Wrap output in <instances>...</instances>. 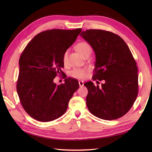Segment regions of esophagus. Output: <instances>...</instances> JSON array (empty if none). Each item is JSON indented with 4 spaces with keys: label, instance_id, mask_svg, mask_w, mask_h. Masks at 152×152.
I'll list each match as a JSON object with an SVG mask.
<instances>
[{
    "label": "esophagus",
    "instance_id": "obj_1",
    "mask_svg": "<svg viewBox=\"0 0 152 152\" xmlns=\"http://www.w3.org/2000/svg\"><path fill=\"white\" fill-rule=\"evenodd\" d=\"M79 86H80V87H82V86H84V82L80 80V81L79 82Z\"/></svg>",
    "mask_w": 152,
    "mask_h": 152
}]
</instances>
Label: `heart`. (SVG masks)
Masks as SVG:
<instances>
[{"instance_id":"heart-1","label":"heart","mask_w":152,"mask_h":152,"mask_svg":"<svg viewBox=\"0 0 152 152\" xmlns=\"http://www.w3.org/2000/svg\"><path fill=\"white\" fill-rule=\"evenodd\" d=\"M75 49L82 56H84L87 54H90L92 51V48L91 45L86 42H81L78 43ZM67 59V52H65L63 55V61L64 63H66ZM88 72V69L86 68H77L72 70L70 72V75L77 79H82L87 76V73Z\"/></svg>"}]
</instances>
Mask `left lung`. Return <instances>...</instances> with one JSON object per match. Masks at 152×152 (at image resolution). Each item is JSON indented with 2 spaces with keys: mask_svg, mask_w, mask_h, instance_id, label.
<instances>
[{
  "mask_svg": "<svg viewBox=\"0 0 152 152\" xmlns=\"http://www.w3.org/2000/svg\"><path fill=\"white\" fill-rule=\"evenodd\" d=\"M80 36L95 53L93 79L104 80L101 87L91 81L84 84L88 90L87 107L103 120L120 118L131 109L138 93L137 67L131 50L120 36L111 31L91 29Z\"/></svg>",
  "mask_w": 152,
  "mask_h": 152,
  "instance_id": "8db88e82",
  "label": "left lung"
}]
</instances>
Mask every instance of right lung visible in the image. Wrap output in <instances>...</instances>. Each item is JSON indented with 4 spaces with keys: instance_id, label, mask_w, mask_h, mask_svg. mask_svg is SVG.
<instances>
[{
    "instance_id": "right-lung-1",
    "label": "right lung",
    "mask_w": 152,
    "mask_h": 152,
    "mask_svg": "<svg viewBox=\"0 0 152 152\" xmlns=\"http://www.w3.org/2000/svg\"><path fill=\"white\" fill-rule=\"evenodd\" d=\"M81 31V28L44 31L35 35L23 51L17 93L22 107L35 120L49 122L60 117L79 89L76 79L66 78L60 85L53 80L65 74L61 70L63 55Z\"/></svg>"
}]
</instances>
